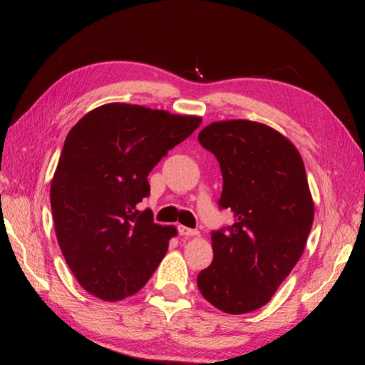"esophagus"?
<instances>
[{"label":"esophagus","instance_id":"1","mask_svg":"<svg viewBox=\"0 0 365 365\" xmlns=\"http://www.w3.org/2000/svg\"><path fill=\"white\" fill-rule=\"evenodd\" d=\"M178 234H180L182 237H195V235H199V232L196 229L178 226Z\"/></svg>","mask_w":365,"mask_h":365}]
</instances>
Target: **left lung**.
<instances>
[{
	"instance_id": "8db88e82",
	"label": "left lung",
	"mask_w": 365,
	"mask_h": 365,
	"mask_svg": "<svg viewBox=\"0 0 365 365\" xmlns=\"http://www.w3.org/2000/svg\"><path fill=\"white\" fill-rule=\"evenodd\" d=\"M199 143L220 163V207L235 222L212 232L213 262L197 287L222 312H252L271 299L306 247L314 200L304 163L289 139L252 120L213 122Z\"/></svg>"
}]
</instances>
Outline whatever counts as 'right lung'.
Returning <instances> with one entry per match:
<instances>
[{
	"mask_svg": "<svg viewBox=\"0 0 365 365\" xmlns=\"http://www.w3.org/2000/svg\"><path fill=\"white\" fill-rule=\"evenodd\" d=\"M197 115L108 103L68 131L54 170V232L84 290L103 301L139 292L165 257L174 226H160L139 202L147 175L168 150L200 125Z\"/></svg>",
	"mask_w": 365,
	"mask_h": 365,
	"instance_id": "1",
	"label": "right lung"
}]
</instances>
